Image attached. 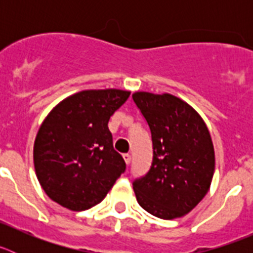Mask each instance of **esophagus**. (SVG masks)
I'll use <instances>...</instances> for the list:
<instances>
[{"label": "esophagus", "instance_id": "34e87169", "mask_svg": "<svg viewBox=\"0 0 253 253\" xmlns=\"http://www.w3.org/2000/svg\"><path fill=\"white\" fill-rule=\"evenodd\" d=\"M123 158H124V161H125V163H126V165H129V163H130L131 157H130V154H129V153L123 154Z\"/></svg>", "mask_w": 253, "mask_h": 253}]
</instances>
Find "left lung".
I'll list each match as a JSON object with an SVG mask.
<instances>
[{"instance_id":"obj_1","label":"left lung","mask_w":253,"mask_h":253,"mask_svg":"<svg viewBox=\"0 0 253 253\" xmlns=\"http://www.w3.org/2000/svg\"><path fill=\"white\" fill-rule=\"evenodd\" d=\"M152 133L153 161L133 182L137 202L161 219L181 218L202 202L211 185L215 153L198 111L171 93L131 95Z\"/></svg>"}]
</instances>
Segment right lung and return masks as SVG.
<instances>
[{
  "label": "right lung",
  "mask_w": 253,
  "mask_h": 253,
  "mask_svg": "<svg viewBox=\"0 0 253 253\" xmlns=\"http://www.w3.org/2000/svg\"><path fill=\"white\" fill-rule=\"evenodd\" d=\"M130 91L84 90L68 96L45 116L34 142V167L46 195L73 211L104 200L125 171L107 123Z\"/></svg>",
  "instance_id": "1"
}]
</instances>
